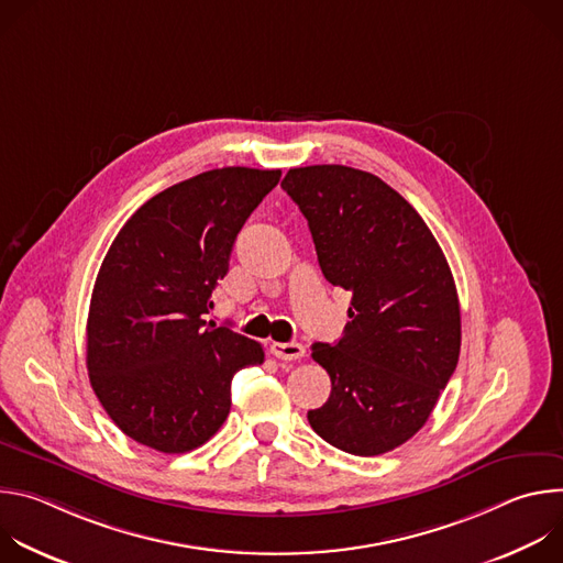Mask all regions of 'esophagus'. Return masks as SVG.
<instances>
[{
    "label": "esophagus",
    "instance_id": "34e87169",
    "mask_svg": "<svg viewBox=\"0 0 563 563\" xmlns=\"http://www.w3.org/2000/svg\"><path fill=\"white\" fill-rule=\"evenodd\" d=\"M269 350L280 361H298L305 356V347L300 343H272Z\"/></svg>",
    "mask_w": 563,
    "mask_h": 563
}]
</instances>
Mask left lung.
<instances>
[{
    "instance_id": "8db88e82",
    "label": "left lung",
    "mask_w": 563,
    "mask_h": 563,
    "mask_svg": "<svg viewBox=\"0 0 563 563\" xmlns=\"http://www.w3.org/2000/svg\"><path fill=\"white\" fill-rule=\"evenodd\" d=\"M280 187L307 218L323 276L352 291L343 339L311 345L332 394L307 421L343 452L385 454L426 426L456 369L450 265L417 209L367 172L298 167Z\"/></svg>"
}]
</instances>
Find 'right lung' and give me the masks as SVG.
Listing matches in <instances>:
<instances>
[{
    "mask_svg": "<svg viewBox=\"0 0 563 563\" xmlns=\"http://www.w3.org/2000/svg\"><path fill=\"white\" fill-rule=\"evenodd\" d=\"M280 169L224 167L146 200L120 229L96 278L87 367L111 421L133 441L183 454L207 443L231 408V378L263 345L207 328L211 291L238 231Z\"/></svg>",
    "mask_w": 563,
    "mask_h": 563,
    "instance_id": "add662e5",
    "label": "right lung"
}]
</instances>
